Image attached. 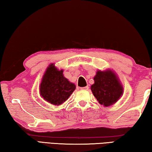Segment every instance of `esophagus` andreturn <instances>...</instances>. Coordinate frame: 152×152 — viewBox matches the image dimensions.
<instances>
[{"label":"esophagus","instance_id":"esophagus-1","mask_svg":"<svg viewBox=\"0 0 152 152\" xmlns=\"http://www.w3.org/2000/svg\"><path fill=\"white\" fill-rule=\"evenodd\" d=\"M89 88V87L88 86H86L85 87H82V88H80L81 90H85V91H88Z\"/></svg>","mask_w":152,"mask_h":152}]
</instances>
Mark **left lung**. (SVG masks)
<instances>
[{
    "instance_id": "1",
    "label": "left lung",
    "mask_w": 152,
    "mask_h": 152,
    "mask_svg": "<svg viewBox=\"0 0 152 152\" xmlns=\"http://www.w3.org/2000/svg\"><path fill=\"white\" fill-rule=\"evenodd\" d=\"M94 83L91 86L92 94L99 104L107 107L119 101L123 94V86L114 71L108 68L97 70Z\"/></svg>"
}]
</instances>
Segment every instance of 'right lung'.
Instances as JSON below:
<instances>
[{"label": "right lung", "instance_id": "right-lung-1", "mask_svg": "<svg viewBox=\"0 0 152 152\" xmlns=\"http://www.w3.org/2000/svg\"><path fill=\"white\" fill-rule=\"evenodd\" d=\"M63 70H59L55 64H50L46 68L39 85L42 98L55 106L66 101L75 91L76 85L64 76Z\"/></svg>", "mask_w": 152, "mask_h": 152}]
</instances>
